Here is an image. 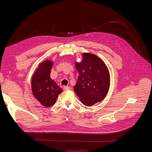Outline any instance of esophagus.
Segmentation results:
<instances>
[{
	"label": "esophagus",
	"instance_id": "obj_1",
	"mask_svg": "<svg viewBox=\"0 0 152 152\" xmlns=\"http://www.w3.org/2000/svg\"><path fill=\"white\" fill-rule=\"evenodd\" d=\"M63 89L64 90H70V89H71V87L70 86H64Z\"/></svg>",
	"mask_w": 152,
	"mask_h": 152
}]
</instances>
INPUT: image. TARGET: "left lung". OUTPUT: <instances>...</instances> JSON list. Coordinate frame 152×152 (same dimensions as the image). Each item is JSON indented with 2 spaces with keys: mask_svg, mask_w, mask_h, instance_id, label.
<instances>
[{
  "mask_svg": "<svg viewBox=\"0 0 152 152\" xmlns=\"http://www.w3.org/2000/svg\"><path fill=\"white\" fill-rule=\"evenodd\" d=\"M80 63H75L79 72L73 87L81 102L90 107L103 100L110 87V74L107 66L97 56L90 53L82 54Z\"/></svg>",
  "mask_w": 152,
  "mask_h": 152,
  "instance_id": "obj_1",
  "label": "left lung"
}]
</instances>
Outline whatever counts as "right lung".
Wrapping results in <instances>:
<instances>
[{"label":"right lung","mask_w":152,"mask_h":152,"mask_svg":"<svg viewBox=\"0 0 152 152\" xmlns=\"http://www.w3.org/2000/svg\"><path fill=\"white\" fill-rule=\"evenodd\" d=\"M53 65V63L50 60L42 62L37 69L31 79V90L34 96L46 107L54 104L58 95L63 91L50 77Z\"/></svg>","instance_id":"add662e5"}]
</instances>
